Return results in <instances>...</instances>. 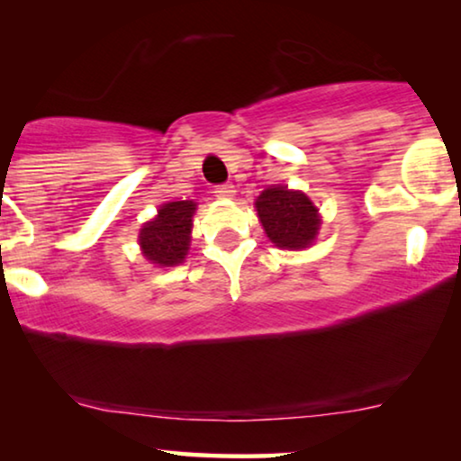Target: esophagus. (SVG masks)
<instances>
[{"mask_svg": "<svg viewBox=\"0 0 461 461\" xmlns=\"http://www.w3.org/2000/svg\"><path fill=\"white\" fill-rule=\"evenodd\" d=\"M212 194L217 195V198H234L236 187L231 185V183H223V185H217V187H214V192H212Z\"/></svg>", "mask_w": 461, "mask_h": 461, "instance_id": "34e87169", "label": "esophagus"}]
</instances>
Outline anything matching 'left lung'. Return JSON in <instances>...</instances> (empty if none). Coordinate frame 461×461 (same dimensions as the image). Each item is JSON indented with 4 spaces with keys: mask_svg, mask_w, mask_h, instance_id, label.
<instances>
[{
    "mask_svg": "<svg viewBox=\"0 0 461 461\" xmlns=\"http://www.w3.org/2000/svg\"><path fill=\"white\" fill-rule=\"evenodd\" d=\"M257 214L269 240L280 249H305L312 244L321 219L316 206L302 192L269 187L257 198Z\"/></svg>",
    "mask_w": 461,
    "mask_h": 461,
    "instance_id": "left-lung-1",
    "label": "left lung"
}]
</instances>
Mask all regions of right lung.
Instances as JSON below:
<instances>
[{
  "label": "right lung",
  "mask_w": 461,
  "mask_h": 461,
  "mask_svg": "<svg viewBox=\"0 0 461 461\" xmlns=\"http://www.w3.org/2000/svg\"><path fill=\"white\" fill-rule=\"evenodd\" d=\"M195 204L192 200L168 202L158 211V217L143 225L139 242L147 259L170 267L185 259L192 234V217Z\"/></svg>",
  "instance_id": "add662e5"
}]
</instances>
